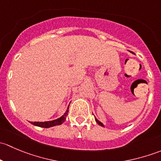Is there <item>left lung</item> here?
<instances>
[{
  "label": "left lung",
  "instance_id": "obj_1",
  "mask_svg": "<svg viewBox=\"0 0 161 161\" xmlns=\"http://www.w3.org/2000/svg\"><path fill=\"white\" fill-rule=\"evenodd\" d=\"M95 120H96V121H97V124H98V125H100V126H103V127H104V125H103V123H101V122H100V121H99V120H97V118H95Z\"/></svg>",
  "mask_w": 161,
  "mask_h": 161
}]
</instances>
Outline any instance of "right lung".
<instances>
[{"mask_svg": "<svg viewBox=\"0 0 161 161\" xmlns=\"http://www.w3.org/2000/svg\"><path fill=\"white\" fill-rule=\"evenodd\" d=\"M69 106L68 107L67 111H65V113H64L61 118H58V119L56 120H53V121H44V122H40V121L32 122V121H31L30 123L31 124L34 125L39 126V127H42V128H50L55 125H60L62 124V123L66 120V117H67L68 113H69Z\"/></svg>", "mask_w": 161, "mask_h": 161, "instance_id": "add662e5", "label": "right lung"}]
</instances>
